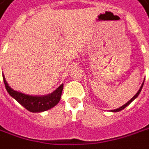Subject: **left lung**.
Listing matches in <instances>:
<instances>
[{"label": "left lung", "mask_w": 149, "mask_h": 149, "mask_svg": "<svg viewBox=\"0 0 149 149\" xmlns=\"http://www.w3.org/2000/svg\"><path fill=\"white\" fill-rule=\"evenodd\" d=\"M143 83H144V81H143L142 85H141V86H140V88H139V90L138 91V92H137V93L135 94V95H134V97L132 98V99H130V100H129V101H128L127 103H125L124 105H122V106H121V107H120V108H118V109H114V110H111V112H114V113L119 112V111H121V110H122V109H125V107H127V106H128V105H129V104H130V103L132 102V101H134V100H135V99H136L137 97H138L139 95V93H140V92H141V91H142V88H143Z\"/></svg>", "instance_id": "1"}]
</instances>
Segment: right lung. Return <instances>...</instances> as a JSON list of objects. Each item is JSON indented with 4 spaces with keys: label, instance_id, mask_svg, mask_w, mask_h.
Returning <instances> with one entry per match:
<instances>
[{
    "label": "right lung",
    "instance_id": "right-lung-1",
    "mask_svg": "<svg viewBox=\"0 0 149 149\" xmlns=\"http://www.w3.org/2000/svg\"><path fill=\"white\" fill-rule=\"evenodd\" d=\"M3 81L9 95L19 102L23 107L32 113H41L52 109L59 102L61 99L63 84L50 94L45 95H29L24 93L13 90L7 83L6 77L3 74Z\"/></svg>",
    "mask_w": 149,
    "mask_h": 149
}]
</instances>
